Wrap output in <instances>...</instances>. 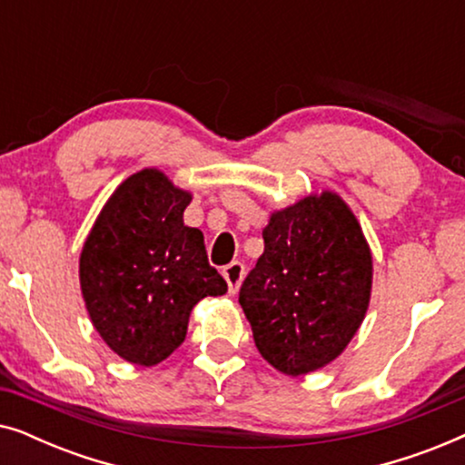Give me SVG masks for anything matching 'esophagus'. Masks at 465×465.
Listing matches in <instances>:
<instances>
[{
	"instance_id": "esophagus-1",
	"label": "esophagus",
	"mask_w": 465,
	"mask_h": 465,
	"mask_svg": "<svg viewBox=\"0 0 465 465\" xmlns=\"http://www.w3.org/2000/svg\"><path fill=\"white\" fill-rule=\"evenodd\" d=\"M222 275H224L226 283H228V292H231V294H237L239 285H241V282H243L245 266L241 262H231L228 266H224Z\"/></svg>"
}]
</instances>
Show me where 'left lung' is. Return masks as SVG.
<instances>
[{
	"mask_svg": "<svg viewBox=\"0 0 465 465\" xmlns=\"http://www.w3.org/2000/svg\"><path fill=\"white\" fill-rule=\"evenodd\" d=\"M264 252L239 302L258 351L301 377L345 351L372 294V252L351 207L332 190L271 212Z\"/></svg>",
	"mask_w": 465,
	"mask_h": 465,
	"instance_id": "left-lung-1",
	"label": "left lung"
}]
</instances>
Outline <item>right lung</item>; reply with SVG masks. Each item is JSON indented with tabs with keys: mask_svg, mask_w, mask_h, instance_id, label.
<instances>
[{
	"mask_svg": "<svg viewBox=\"0 0 465 465\" xmlns=\"http://www.w3.org/2000/svg\"><path fill=\"white\" fill-rule=\"evenodd\" d=\"M193 193L145 167L110 194L80 252V290L94 330L118 358L156 366L186 339L193 309L228 285L205 237L183 224Z\"/></svg>",
	"mask_w": 465,
	"mask_h": 465,
	"instance_id": "add662e5",
	"label": "right lung"
}]
</instances>
